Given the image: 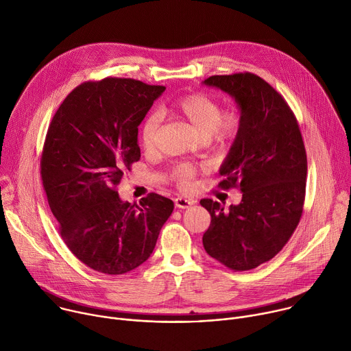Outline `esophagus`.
I'll return each instance as SVG.
<instances>
[{
	"label": "esophagus",
	"instance_id": "1",
	"mask_svg": "<svg viewBox=\"0 0 351 351\" xmlns=\"http://www.w3.org/2000/svg\"><path fill=\"white\" fill-rule=\"evenodd\" d=\"M195 204V199H193V198H184V197H178V198H175V206L178 207V208H189V207H191V206H194Z\"/></svg>",
	"mask_w": 351,
	"mask_h": 351
}]
</instances>
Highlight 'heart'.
Segmentation results:
<instances>
[{
  "instance_id": "b5f03b06",
  "label": "heart",
  "mask_w": 351,
  "mask_h": 351,
  "mask_svg": "<svg viewBox=\"0 0 351 351\" xmlns=\"http://www.w3.org/2000/svg\"><path fill=\"white\" fill-rule=\"evenodd\" d=\"M169 112L183 119L202 138H210L215 143L233 140L241 126V117L236 108L221 112L217 99L202 93L183 95L169 107ZM161 118L158 114L148 115L140 132L141 144L145 149H153L157 144ZM195 168L190 164H179L172 169V179L176 186L184 191L194 186Z\"/></svg>"
}]
</instances>
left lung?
Masks as SVG:
<instances>
[{
  "label": "left lung",
  "mask_w": 351,
  "mask_h": 351,
  "mask_svg": "<svg viewBox=\"0 0 351 351\" xmlns=\"http://www.w3.org/2000/svg\"><path fill=\"white\" fill-rule=\"evenodd\" d=\"M204 84L228 93L239 106L241 126L221 165L219 186L239 187L243 195L229 210L211 198L199 202L211 215L203 244L225 267L248 271L274 258L302 218L306 148L285 98L260 76L215 75Z\"/></svg>",
  "instance_id": "1"
}]
</instances>
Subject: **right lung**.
<instances>
[{
	"mask_svg": "<svg viewBox=\"0 0 351 351\" xmlns=\"http://www.w3.org/2000/svg\"><path fill=\"white\" fill-rule=\"evenodd\" d=\"M164 86L106 77L72 90L48 126L41 180L60 234L88 268L122 275L152 256L173 202H122L117 186L140 160L138 125Z\"/></svg>",
	"mask_w": 351,
	"mask_h": 351,
	"instance_id": "1",
	"label": "right lung"
}]
</instances>
